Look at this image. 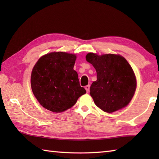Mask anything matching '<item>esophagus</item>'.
Here are the masks:
<instances>
[{
	"mask_svg": "<svg viewBox=\"0 0 159 159\" xmlns=\"http://www.w3.org/2000/svg\"><path fill=\"white\" fill-rule=\"evenodd\" d=\"M89 87H90V86L88 85H86L85 87V89H86V92L88 93L89 92Z\"/></svg>",
	"mask_w": 159,
	"mask_h": 159,
	"instance_id": "1",
	"label": "esophagus"
}]
</instances>
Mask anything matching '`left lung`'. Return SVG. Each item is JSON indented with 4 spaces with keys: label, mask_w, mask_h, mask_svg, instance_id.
Returning <instances> with one entry per match:
<instances>
[{
    "label": "left lung",
    "mask_w": 159,
    "mask_h": 159,
    "mask_svg": "<svg viewBox=\"0 0 159 159\" xmlns=\"http://www.w3.org/2000/svg\"><path fill=\"white\" fill-rule=\"evenodd\" d=\"M85 58L97 73V80L90 87L96 105L109 113L126 107L137 88L135 74L127 60L118 54L93 52L87 54Z\"/></svg>",
    "instance_id": "8db88e82"
}]
</instances>
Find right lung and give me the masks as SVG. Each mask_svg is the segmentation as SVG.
<instances>
[{"mask_svg": "<svg viewBox=\"0 0 159 159\" xmlns=\"http://www.w3.org/2000/svg\"><path fill=\"white\" fill-rule=\"evenodd\" d=\"M75 54L52 52L42 56L31 76L32 92L46 109L61 113L70 109L86 93L74 70Z\"/></svg>", "mask_w": 159, "mask_h": 159, "instance_id": "1", "label": "right lung"}]
</instances>
